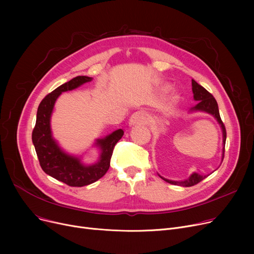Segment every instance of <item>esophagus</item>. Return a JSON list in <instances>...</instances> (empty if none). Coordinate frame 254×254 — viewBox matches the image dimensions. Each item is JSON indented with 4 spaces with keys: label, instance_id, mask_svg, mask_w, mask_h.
<instances>
[{
    "label": "esophagus",
    "instance_id": "obj_1",
    "mask_svg": "<svg viewBox=\"0 0 254 254\" xmlns=\"http://www.w3.org/2000/svg\"><path fill=\"white\" fill-rule=\"evenodd\" d=\"M148 123V115L144 111H137L129 118V126H141Z\"/></svg>",
    "mask_w": 254,
    "mask_h": 254
}]
</instances>
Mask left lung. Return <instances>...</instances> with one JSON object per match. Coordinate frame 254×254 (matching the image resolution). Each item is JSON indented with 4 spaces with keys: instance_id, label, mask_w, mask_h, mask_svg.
Segmentation results:
<instances>
[{
    "instance_id": "obj_1",
    "label": "left lung",
    "mask_w": 254,
    "mask_h": 254,
    "mask_svg": "<svg viewBox=\"0 0 254 254\" xmlns=\"http://www.w3.org/2000/svg\"><path fill=\"white\" fill-rule=\"evenodd\" d=\"M191 85H192V92H193V99L195 101H198L197 104L191 108V111H203V112H207L211 115L214 116L216 118V120L218 122V124L221 127L222 129V136H223V151H222V161L224 157V146H225V140H226V130H225V127L222 123V120L220 118L219 115V110H218V105L216 100L214 99L211 93L205 89L202 85H199L197 82H195L194 80H191ZM210 175V174H209ZM209 175H199L197 173H192L190 178L185 179L183 181H173V180H169L166 179L164 177H162L159 175L162 179H164L166 182L174 184V185H180V186H185V188H190V186L195 185L198 182H201L202 180H204L206 177H208Z\"/></svg>"
}]
</instances>
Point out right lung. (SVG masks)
I'll list each match as a JSON object with an SVG mask.
<instances>
[{
    "label": "right lung",
    "mask_w": 254,
    "mask_h": 254,
    "mask_svg": "<svg viewBox=\"0 0 254 254\" xmlns=\"http://www.w3.org/2000/svg\"><path fill=\"white\" fill-rule=\"evenodd\" d=\"M91 80V77L77 76L48 93L38 107L36 126L32 134L33 144L42 170L47 175L74 188L91 184L106 174L110 167L115 145L124 136V130L119 128L103 139H98L96 144L101 150L100 159L98 163L89 166L83 165L79 157L65 153L52 138L50 117L57 99L62 92L75 89Z\"/></svg>",
    "instance_id": "right-lung-1"
}]
</instances>
